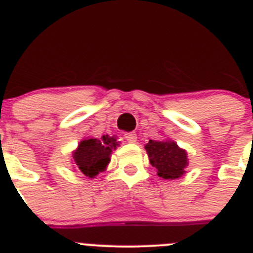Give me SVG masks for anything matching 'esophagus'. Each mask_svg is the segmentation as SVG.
<instances>
[{"mask_svg":"<svg viewBox=\"0 0 253 253\" xmlns=\"http://www.w3.org/2000/svg\"><path fill=\"white\" fill-rule=\"evenodd\" d=\"M124 138L128 143H135L136 142V134L135 133H125Z\"/></svg>","mask_w":253,"mask_h":253,"instance_id":"obj_1","label":"esophagus"}]
</instances>
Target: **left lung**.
<instances>
[{
    "label": "left lung",
    "mask_w": 253,
    "mask_h": 253,
    "mask_svg": "<svg viewBox=\"0 0 253 253\" xmlns=\"http://www.w3.org/2000/svg\"><path fill=\"white\" fill-rule=\"evenodd\" d=\"M149 162L157 169V174L164 179H177L185 174L188 154L172 139L149 140L145 144Z\"/></svg>",
    "instance_id": "left-lung-1"
}]
</instances>
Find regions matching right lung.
Returning <instances> with one entry per match:
<instances>
[{"label":"right lung","mask_w":253,"mask_h":253,"mask_svg":"<svg viewBox=\"0 0 253 253\" xmlns=\"http://www.w3.org/2000/svg\"><path fill=\"white\" fill-rule=\"evenodd\" d=\"M119 147L115 136L103 135L99 138H85L73 152V161L78 170L89 178H95L104 172L110 162L113 150Z\"/></svg>","instance_id":"1"}]
</instances>
